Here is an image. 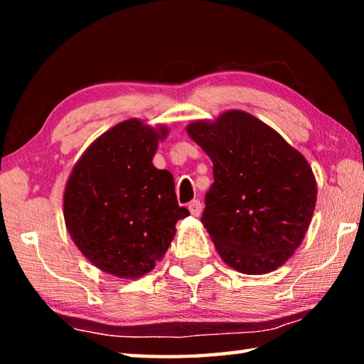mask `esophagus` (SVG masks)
<instances>
[{"mask_svg":"<svg viewBox=\"0 0 364 364\" xmlns=\"http://www.w3.org/2000/svg\"><path fill=\"white\" fill-rule=\"evenodd\" d=\"M188 208H189V212H191V213L196 215V217H199L200 212H202V202H200L199 199L191 200V202H189V205H188Z\"/></svg>","mask_w":364,"mask_h":364,"instance_id":"obj_1","label":"esophagus"}]
</instances>
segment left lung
<instances>
[{
    "mask_svg": "<svg viewBox=\"0 0 364 364\" xmlns=\"http://www.w3.org/2000/svg\"><path fill=\"white\" fill-rule=\"evenodd\" d=\"M188 133L213 162L200 221L220 257L245 274L281 267L315 212L316 181L305 157L242 110L191 123Z\"/></svg>",
    "mask_w": 364,
    "mask_h": 364,
    "instance_id": "obj_1",
    "label": "left lung"
}]
</instances>
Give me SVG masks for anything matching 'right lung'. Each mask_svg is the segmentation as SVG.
Listing matches in <instances>:
<instances>
[{"label":"right lung","mask_w":364,"mask_h":364,"mask_svg":"<svg viewBox=\"0 0 364 364\" xmlns=\"http://www.w3.org/2000/svg\"><path fill=\"white\" fill-rule=\"evenodd\" d=\"M139 120H125L97 138L78 160L64 193L69 234L88 260L119 278L156 267L189 210L178 205L168 170L152 165L159 139Z\"/></svg>","instance_id":"1"}]
</instances>
